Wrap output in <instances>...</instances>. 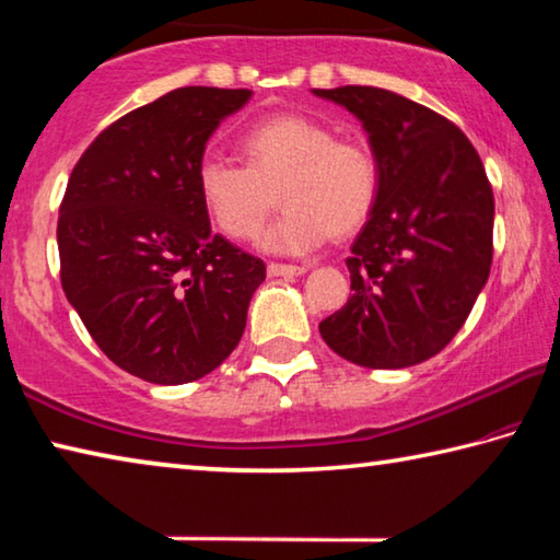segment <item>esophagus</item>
I'll list each match as a JSON object with an SVG mask.
<instances>
[{"mask_svg":"<svg viewBox=\"0 0 560 560\" xmlns=\"http://www.w3.org/2000/svg\"><path fill=\"white\" fill-rule=\"evenodd\" d=\"M269 277H299V273H306L308 267H299V264H279V261H271L269 264Z\"/></svg>","mask_w":560,"mask_h":560,"instance_id":"1","label":"esophagus"}]
</instances>
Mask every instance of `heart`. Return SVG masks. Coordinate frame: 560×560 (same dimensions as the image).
<instances>
[{"label": "heart", "mask_w": 560, "mask_h": 560, "mask_svg": "<svg viewBox=\"0 0 560 560\" xmlns=\"http://www.w3.org/2000/svg\"><path fill=\"white\" fill-rule=\"evenodd\" d=\"M246 165L205 155L197 163V197L224 236L249 242L261 232L279 189L283 214L261 236L273 254H306L330 234L358 232L377 205L383 167L360 138H336L326 122L283 113L244 132Z\"/></svg>", "instance_id": "heart-1"}]
</instances>
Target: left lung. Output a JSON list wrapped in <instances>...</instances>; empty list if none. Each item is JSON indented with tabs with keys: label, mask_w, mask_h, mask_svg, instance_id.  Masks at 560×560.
<instances>
[{
	"label": "left lung",
	"mask_w": 560,
	"mask_h": 560,
	"mask_svg": "<svg viewBox=\"0 0 560 560\" xmlns=\"http://www.w3.org/2000/svg\"><path fill=\"white\" fill-rule=\"evenodd\" d=\"M363 120L383 167L350 246L353 296L318 330L363 368H410L457 336L494 257V192L469 138L440 113L375 86L314 89Z\"/></svg>",
	"instance_id": "obj_1"
}]
</instances>
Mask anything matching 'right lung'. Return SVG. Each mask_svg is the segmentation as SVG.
<instances>
[{"label": "right lung", "mask_w": 560, "mask_h": 560, "mask_svg": "<svg viewBox=\"0 0 560 560\" xmlns=\"http://www.w3.org/2000/svg\"><path fill=\"white\" fill-rule=\"evenodd\" d=\"M246 89L185 86L126 113L79 158L56 224L61 287L91 338L155 385L200 381L240 343L264 261L212 234L195 173Z\"/></svg>", "instance_id": "1"}]
</instances>
